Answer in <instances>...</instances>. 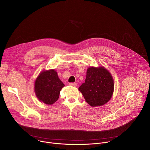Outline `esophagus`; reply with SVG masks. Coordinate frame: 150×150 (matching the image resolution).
I'll list each match as a JSON object with an SVG mask.
<instances>
[{"label":"esophagus","instance_id":"1","mask_svg":"<svg viewBox=\"0 0 150 150\" xmlns=\"http://www.w3.org/2000/svg\"><path fill=\"white\" fill-rule=\"evenodd\" d=\"M69 85H71V86H74V87H76L77 86V83H76L70 82V83H69Z\"/></svg>","mask_w":150,"mask_h":150}]
</instances>
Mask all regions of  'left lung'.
Segmentation results:
<instances>
[{
	"label": "left lung",
	"instance_id": "8db88e82",
	"mask_svg": "<svg viewBox=\"0 0 150 150\" xmlns=\"http://www.w3.org/2000/svg\"><path fill=\"white\" fill-rule=\"evenodd\" d=\"M78 89L91 106L103 105L112 98L114 90L113 79L104 67H90L87 69L85 82Z\"/></svg>",
	"mask_w": 150,
	"mask_h": 150
}]
</instances>
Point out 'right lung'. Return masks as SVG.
Masks as SVG:
<instances>
[{
    "mask_svg": "<svg viewBox=\"0 0 150 150\" xmlns=\"http://www.w3.org/2000/svg\"><path fill=\"white\" fill-rule=\"evenodd\" d=\"M35 93L38 100L46 104H53L59 98L60 91L65 86L54 69L42 71L34 85Z\"/></svg>",
    "mask_w": 150,
    "mask_h": 150,
    "instance_id": "add662e5",
    "label": "right lung"
}]
</instances>
